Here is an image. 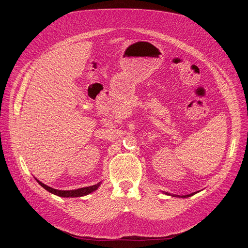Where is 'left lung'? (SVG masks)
<instances>
[{
    "mask_svg": "<svg viewBox=\"0 0 248 248\" xmlns=\"http://www.w3.org/2000/svg\"><path fill=\"white\" fill-rule=\"evenodd\" d=\"M166 194H168V195H170V193H168V192H166ZM193 194H195V192L194 193H190V194H187V195H182V196H180V195H171V196H179V197H182V198H186V197H189V196H192Z\"/></svg>",
    "mask_w": 248,
    "mask_h": 248,
    "instance_id": "obj_1",
    "label": "left lung"
}]
</instances>
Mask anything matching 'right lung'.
<instances>
[{"label": "right lung", "mask_w": 248, "mask_h": 248, "mask_svg": "<svg viewBox=\"0 0 248 248\" xmlns=\"http://www.w3.org/2000/svg\"><path fill=\"white\" fill-rule=\"evenodd\" d=\"M36 180V179H35ZM37 183L42 186L44 187L46 190H48L49 192L55 194V195H58L60 197H80V196H84V195H87L93 191H95L96 189H98V187L100 186L101 183L97 184V185H94V186H87V187H82V188H78V189H74V190H59V189H55V188H52L46 185H44L43 183H41L40 181L36 180Z\"/></svg>", "instance_id": "right-lung-1"}]
</instances>
